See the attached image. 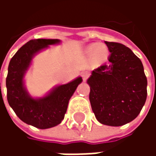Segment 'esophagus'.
I'll return each instance as SVG.
<instances>
[{
	"label": "esophagus",
	"instance_id": "34e87169",
	"mask_svg": "<svg viewBox=\"0 0 156 156\" xmlns=\"http://www.w3.org/2000/svg\"><path fill=\"white\" fill-rule=\"evenodd\" d=\"M82 75V78H83V81H86L87 80V78H88V73H87V72H83L81 73Z\"/></svg>",
	"mask_w": 156,
	"mask_h": 156
}]
</instances>
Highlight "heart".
Returning <instances> with one entry per match:
<instances>
[{
  "instance_id": "obj_1",
  "label": "heart",
  "mask_w": 156,
  "mask_h": 156,
  "mask_svg": "<svg viewBox=\"0 0 156 156\" xmlns=\"http://www.w3.org/2000/svg\"><path fill=\"white\" fill-rule=\"evenodd\" d=\"M86 52L89 56H94L95 59L98 62L105 61L108 55V49L105 46L99 45L98 43L89 45L86 49Z\"/></svg>"
}]
</instances>
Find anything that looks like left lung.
<instances>
[{
  "label": "left lung",
  "mask_w": 156,
  "mask_h": 156,
  "mask_svg": "<svg viewBox=\"0 0 156 156\" xmlns=\"http://www.w3.org/2000/svg\"><path fill=\"white\" fill-rule=\"evenodd\" d=\"M105 42L111 54L108 63L92 71L87 80L89 100L99 123L121 126L140 113L147 97V78L140 59L129 48Z\"/></svg>",
  "instance_id": "obj_1"
}]
</instances>
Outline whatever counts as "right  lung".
<instances>
[{
	"label": "right lung",
	"instance_id": "obj_1",
	"mask_svg": "<svg viewBox=\"0 0 156 156\" xmlns=\"http://www.w3.org/2000/svg\"><path fill=\"white\" fill-rule=\"evenodd\" d=\"M59 39H34L23 45L12 57L5 80L7 101L19 119L26 124L41 129L61 123L67 112L68 102L82 82L78 77L66 84L55 86L40 98L31 96L25 86V75L32 58L51 45L59 44Z\"/></svg>",
	"mask_w": 156,
	"mask_h": 156
}]
</instances>
